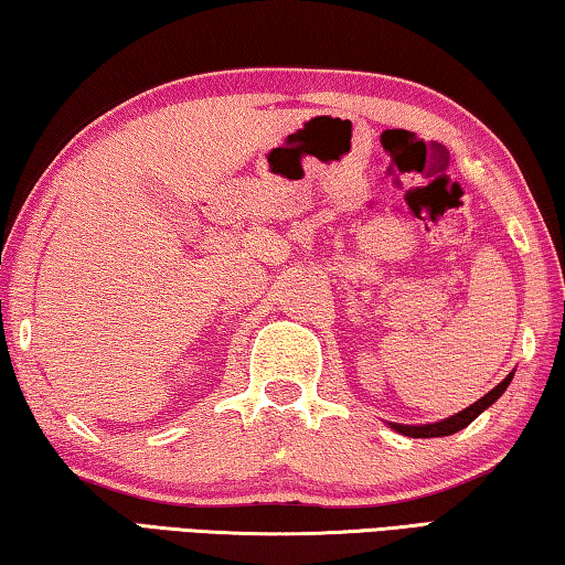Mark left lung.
Wrapping results in <instances>:
<instances>
[{"instance_id": "8db88e82", "label": "left lung", "mask_w": 565, "mask_h": 565, "mask_svg": "<svg viewBox=\"0 0 565 565\" xmlns=\"http://www.w3.org/2000/svg\"><path fill=\"white\" fill-rule=\"evenodd\" d=\"M511 379H513V371H511L509 376H505V379L501 381L499 386L491 388L489 394L478 398L476 404H471V406L463 408V411H458V414L448 416V418H444V420H436V424H418V426H408V424H388V426L394 428L396 434H401V436H408V438H438V436H451V434H456V431H461V428H466L468 424H471L473 418L481 416L486 408L493 406L495 401H499V398L503 396V391L509 388Z\"/></svg>"}]
</instances>
